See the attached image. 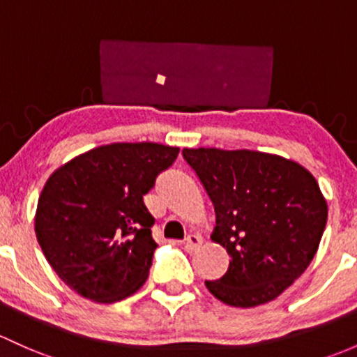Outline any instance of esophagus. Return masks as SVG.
Returning <instances> with one entry per match:
<instances>
[{"instance_id": "34e87169", "label": "esophagus", "mask_w": 357, "mask_h": 357, "mask_svg": "<svg viewBox=\"0 0 357 357\" xmlns=\"http://www.w3.org/2000/svg\"><path fill=\"white\" fill-rule=\"evenodd\" d=\"M202 243H204V239H202L200 234H188L185 239V250L191 253V251H195L197 248H200Z\"/></svg>"}]
</instances>
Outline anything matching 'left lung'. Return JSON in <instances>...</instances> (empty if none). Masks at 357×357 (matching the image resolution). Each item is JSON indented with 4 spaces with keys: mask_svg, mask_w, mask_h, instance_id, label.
<instances>
[{
    "mask_svg": "<svg viewBox=\"0 0 357 357\" xmlns=\"http://www.w3.org/2000/svg\"><path fill=\"white\" fill-rule=\"evenodd\" d=\"M215 210L210 239L231 255L210 294L236 307L272 301L301 275L320 246L327 200L306 167L257 150L183 149Z\"/></svg>",
    "mask_w": 357,
    "mask_h": 357,
    "instance_id": "left-lung-1",
    "label": "left lung"
}]
</instances>
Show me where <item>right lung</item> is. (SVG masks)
<instances>
[{
	"mask_svg": "<svg viewBox=\"0 0 357 357\" xmlns=\"http://www.w3.org/2000/svg\"><path fill=\"white\" fill-rule=\"evenodd\" d=\"M178 152L153 142L100 145L47 178L33 227L44 257L71 291L111 305L144 286L157 248L144 195Z\"/></svg>",
	"mask_w": 357,
	"mask_h": 357,
	"instance_id": "add662e5",
	"label": "right lung"
}]
</instances>
